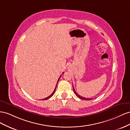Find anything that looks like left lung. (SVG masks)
<instances>
[{
  "label": "left lung",
  "mask_w": 130,
  "mask_h": 130,
  "mask_svg": "<svg viewBox=\"0 0 130 130\" xmlns=\"http://www.w3.org/2000/svg\"><path fill=\"white\" fill-rule=\"evenodd\" d=\"M73 91H74V92H75V94L76 95V96H77L78 98H79V99H82V100H92V99H89V98H84V97H82V96H81L80 95H78V94L77 92H76V91H75V88H74V87H73Z\"/></svg>",
  "instance_id": "1"
}]
</instances>
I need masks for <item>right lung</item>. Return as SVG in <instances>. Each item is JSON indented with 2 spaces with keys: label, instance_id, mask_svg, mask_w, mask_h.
Instances as JSON below:
<instances>
[{
  "label": "right lung",
  "instance_id": "1",
  "mask_svg": "<svg viewBox=\"0 0 130 130\" xmlns=\"http://www.w3.org/2000/svg\"><path fill=\"white\" fill-rule=\"evenodd\" d=\"M64 72H63L62 73H64ZM61 76L59 77V79H58V82H57V83H58V81H59V79H60V78L61 77ZM57 85H56V87H55V89H54V91L53 92V93L51 95H50L49 96H48L47 98H45V99H42V100H47V99H50V98H51L52 96L53 95H54V92H55V89H56V87H57Z\"/></svg>",
  "mask_w": 130,
  "mask_h": 130
}]
</instances>
